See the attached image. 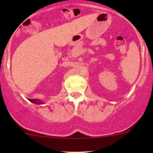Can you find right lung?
<instances>
[{
  "mask_svg": "<svg viewBox=\"0 0 153 153\" xmlns=\"http://www.w3.org/2000/svg\"><path fill=\"white\" fill-rule=\"evenodd\" d=\"M29 101H30L32 103H33V104H44V103L41 102V101L38 99H29Z\"/></svg>",
  "mask_w": 153,
  "mask_h": 153,
  "instance_id": "obj_1",
  "label": "right lung"
}]
</instances>
